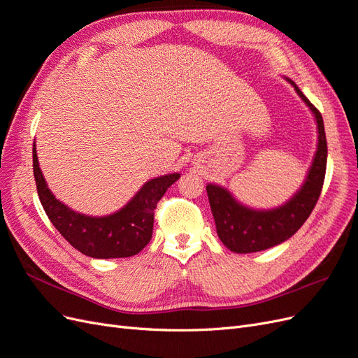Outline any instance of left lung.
Segmentation results:
<instances>
[{
	"mask_svg": "<svg viewBox=\"0 0 358 358\" xmlns=\"http://www.w3.org/2000/svg\"><path fill=\"white\" fill-rule=\"evenodd\" d=\"M288 82L294 86L300 99L310 107L318 124V149L306 182L303 183L300 191L278 209L252 210L237 203L227 189L212 185V183L206 187L216 224V233L221 242L237 254L264 251L267 248L289 239L309 218L324 185L327 166V140L322 116L317 107L297 88V85L289 79Z\"/></svg>",
	"mask_w": 358,
	"mask_h": 358,
	"instance_id": "obj_1",
	"label": "left lung"
}]
</instances>
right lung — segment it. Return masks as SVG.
Returning a JSON list of instances; mask_svg holds the SVG:
<instances>
[{
  "mask_svg": "<svg viewBox=\"0 0 358 358\" xmlns=\"http://www.w3.org/2000/svg\"><path fill=\"white\" fill-rule=\"evenodd\" d=\"M32 146V170L41 206L53 227L73 248L92 258H124L138 254L152 239L157 203L180 178L179 173L146 182L125 208L94 218L71 210L55 199L38 167L36 145Z\"/></svg>",
  "mask_w": 358,
  "mask_h": 358,
  "instance_id": "right-lung-1",
  "label": "right lung"
}]
</instances>
